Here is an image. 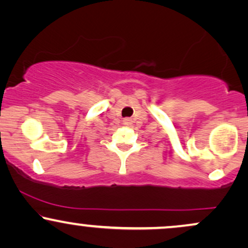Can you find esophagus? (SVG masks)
Here are the masks:
<instances>
[{
  "label": "esophagus",
  "mask_w": 248,
  "mask_h": 248,
  "mask_svg": "<svg viewBox=\"0 0 248 248\" xmlns=\"http://www.w3.org/2000/svg\"><path fill=\"white\" fill-rule=\"evenodd\" d=\"M124 124H130V122H132V120L130 119H124Z\"/></svg>",
  "instance_id": "obj_1"
}]
</instances>
